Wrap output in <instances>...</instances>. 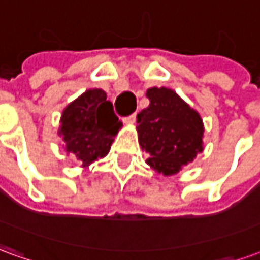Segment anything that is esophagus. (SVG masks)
<instances>
[{
	"label": "esophagus",
	"mask_w": 260,
	"mask_h": 260,
	"mask_svg": "<svg viewBox=\"0 0 260 260\" xmlns=\"http://www.w3.org/2000/svg\"><path fill=\"white\" fill-rule=\"evenodd\" d=\"M125 122H126V124H129V125L135 124V122H136V114H132L131 117H128V118L125 119Z\"/></svg>",
	"instance_id": "esophagus-1"
}]
</instances>
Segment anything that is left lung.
<instances>
[{
  "label": "left lung",
  "mask_w": 260,
  "mask_h": 260,
  "mask_svg": "<svg viewBox=\"0 0 260 260\" xmlns=\"http://www.w3.org/2000/svg\"><path fill=\"white\" fill-rule=\"evenodd\" d=\"M149 107L138 114V141L146 163L164 177L178 174L203 152L205 126L201 114L173 89L150 87Z\"/></svg>",
  "instance_id": "obj_1"
}]
</instances>
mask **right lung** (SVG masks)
Masks as SVG:
<instances>
[{
	"label": "right lung",
	"mask_w": 260,
	"mask_h": 260,
	"mask_svg": "<svg viewBox=\"0 0 260 260\" xmlns=\"http://www.w3.org/2000/svg\"><path fill=\"white\" fill-rule=\"evenodd\" d=\"M59 122L58 136L67 152L79 160L83 169L107 156L114 138L122 128L102 89H89L69 103Z\"/></svg>",
	"instance_id": "obj_1"
}]
</instances>
